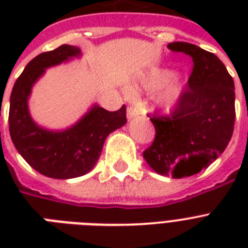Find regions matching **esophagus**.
<instances>
[{"label": "esophagus", "instance_id": "obj_1", "mask_svg": "<svg viewBox=\"0 0 248 248\" xmlns=\"http://www.w3.org/2000/svg\"><path fill=\"white\" fill-rule=\"evenodd\" d=\"M140 114L139 109L136 108V107H134V105H130L127 108V118L128 120H132V118H135V117H138Z\"/></svg>", "mask_w": 248, "mask_h": 248}]
</instances>
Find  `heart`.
<instances>
[{
  "instance_id": "obj_1",
  "label": "heart",
  "mask_w": 248,
  "mask_h": 248,
  "mask_svg": "<svg viewBox=\"0 0 248 248\" xmlns=\"http://www.w3.org/2000/svg\"><path fill=\"white\" fill-rule=\"evenodd\" d=\"M172 76L173 73L169 69H155L144 77L140 85L148 91H155V90L161 89L163 85L169 82L170 79L172 78ZM181 95H183V86L175 83V85L169 86L157 97L155 103L158 105V108H161L165 112H171L177 107Z\"/></svg>"
}]
</instances>
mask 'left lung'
<instances>
[{"mask_svg": "<svg viewBox=\"0 0 248 248\" xmlns=\"http://www.w3.org/2000/svg\"><path fill=\"white\" fill-rule=\"evenodd\" d=\"M167 47L189 55L194 65L171 116L151 118L155 138L143 157L159 175L181 179L207 169L231 141L234 82L215 54L188 42H172Z\"/></svg>", "mask_w": 248, "mask_h": 248, "instance_id": "8db88e82", "label": "left lung"}]
</instances>
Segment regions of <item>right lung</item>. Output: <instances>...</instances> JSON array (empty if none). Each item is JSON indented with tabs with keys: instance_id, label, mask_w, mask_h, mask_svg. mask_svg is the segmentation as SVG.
I'll return each instance as SVG.
<instances>
[{
	"instance_id": "1",
	"label": "right lung",
	"mask_w": 248,
	"mask_h": 248,
	"mask_svg": "<svg viewBox=\"0 0 248 248\" xmlns=\"http://www.w3.org/2000/svg\"><path fill=\"white\" fill-rule=\"evenodd\" d=\"M81 56V50L62 45L42 52L27 64L10 96V136L19 155L40 173L52 179H73L93 169L107 136L126 124V107L109 112L97 104L73 126L47 130L33 121L28 108L33 85L46 69Z\"/></svg>"
}]
</instances>
